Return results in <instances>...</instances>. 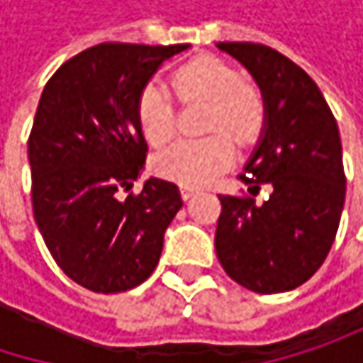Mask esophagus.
Returning <instances> with one entry per match:
<instances>
[{"label":"esophagus","instance_id":"1","mask_svg":"<svg viewBox=\"0 0 363 363\" xmlns=\"http://www.w3.org/2000/svg\"><path fill=\"white\" fill-rule=\"evenodd\" d=\"M195 193H199V189H195V186H181L182 199H191Z\"/></svg>","mask_w":363,"mask_h":363}]
</instances>
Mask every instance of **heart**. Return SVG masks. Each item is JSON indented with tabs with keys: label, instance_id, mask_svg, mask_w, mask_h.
Instances as JSON below:
<instances>
[{
	"label": "heart",
	"instance_id": "heart-1",
	"mask_svg": "<svg viewBox=\"0 0 363 363\" xmlns=\"http://www.w3.org/2000/svg\"><path fill=\"white\" fill-rule=\"evenodd\" d=\"M172 90L184 105L210 103L206 130L216 134L170 145L155 155L153 168L164 179L184 186H199L233 162L235 151L230 135L235 143L248 145L260 134L264 103L260 92L242 79L233 65L216 56H197L181 65L172 73ZM136 117L149 145L162 147L174 136L177 107L166 88L157 84L145 86L136 101Z\"/></svg>",
	"mask_w": 363,
	"mask_h": 363
}]
</instances>
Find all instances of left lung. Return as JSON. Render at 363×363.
I'll list each match as a JSON object with an SVG mask.
<instances>
[{
  "instance_id": "8db88e82",
  "label": "left lung",
  "mask_w": 363,
  "mask_h": 363,
  "mask_svg": "<svg viewBox=\"0 0 363 363\" xmlns=\"http://www.w3.org/2000/svg\"><path fill=\"white\" fill-rule=\"evenodd\" d=\"M260 88L264 123L240 179L267 201L218 195L216 256L231 279L258 292H288L326 260L345 206L338 125L318 84L277 50L250 41H223Z\"/></svg>"
}]
</instances>
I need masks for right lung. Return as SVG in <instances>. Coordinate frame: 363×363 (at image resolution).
<instances>
[{"label": "right lung", "instance_id": "1", "mask_svg": "<svg viewBox=\"0 0 363 363\" xmlns=\"http://www.w3.org/2000/svg\"><path fill=\"white\" fill-rule=\"evenodd\" d=\"M186 48L99 43L69 58L41 92L29 136L33 216L56 264L92 292L143 284L181 210L174 182L149 179L140 193L130 189L147 157L138 94Z\"/></svg>", "mask_w": 363, "mask_h": 363}]
</instances>
